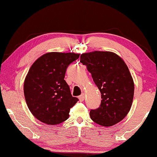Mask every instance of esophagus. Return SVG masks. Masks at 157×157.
<instances>
[{"label": "esophagus", "instance_id": "1", "mask_svg": "<svg viewBox=\"0 0 157 157\" xmlns=\"http://www.w3.org/2000/svg\"><path fill=\"white\" fill-rule=\"evenodd\" d=\"M78 98H79V101H84V98H85V95H84V93L82 94V95H81L80 96L78 97Z\"/></svg>", "mask_w": 157, "mask_h": 157}]
</instances>
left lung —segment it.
<instances>
[{"mask_svg": "<svg viewBox=\"0 0 157 157\" xmlns=\"http://www.w3.org/2000/svg\"><path fill=\"white\" fill-rule=\"evenodd\" d=\"M101 94L100 107L91 109L95 123L108 127L117 124L130 111L134 84L129 70L121 57L110 51H95L81 55Z\"/></svg>", "mask_w": 157, "mask_h": 157, "instance_id": "left-lung-1", "label": "left lung"}]
</instances>
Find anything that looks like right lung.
<instances>
[{
	"mask_svg": "<svg viewBox=\"0 0 157 157\" xmlns=\"http://www.w3.org/2000/svg\"><path fill=\"white\" fill-rule=\"evenodd\" d=\"M78 53L50 52L31 66L24 81V95L32 115L48 125H56L69 117L78 99L72 96L64 80L66 70L78 59Z\"/></svg>",
	"mask_w": 157,
	"mask_h": 157,
	"instance_id": "1",
	"label": "right lung"
}]
</instances>
